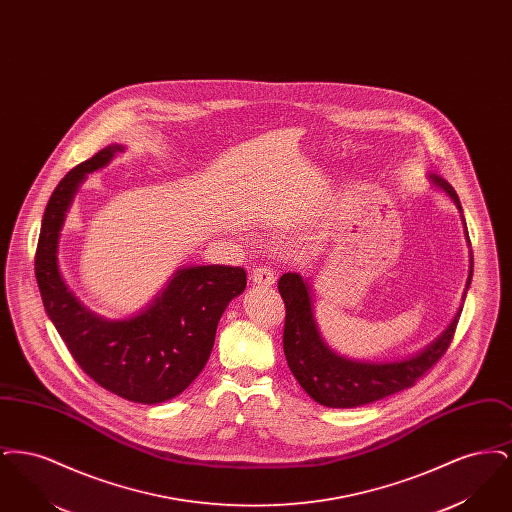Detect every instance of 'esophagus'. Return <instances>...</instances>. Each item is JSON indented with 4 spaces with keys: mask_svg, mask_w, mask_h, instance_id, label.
<instances>
[{
    "mask_svg": "<svg viewBox=\"0 0 512 512\" xmlns=\"http://www.w3.org/2000/svg\"><path fill=\"white\" fill-rule=\"evenodd\" d=\"M274 280H276V276H274V272L268 267L255 268V270L251 272V282L257 284V286H265V288H268V286L274 284Z\"/></svg>",
    "mask_w": 512,
    "mask_h": 512,
    "instance_id": "obj_1",
    "label": "esophagus"
}]
</instances>
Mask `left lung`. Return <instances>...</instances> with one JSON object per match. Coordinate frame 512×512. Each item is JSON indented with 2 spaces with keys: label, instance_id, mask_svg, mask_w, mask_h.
I'll list each match as a JSON object with an SVG mask.
<instances>
[{
  "label": "left lung",
  "instance_id": "8db88e82",
  "mask_svg": "<svg viewBox=\"0 0 512 512\" xmlns=\"http://www.w3.org/2000/svg\"><path fill=\"white\" fill-rule=\"evenodd\" d=\"M428 180L449 195L457 205L461 217L463 207L453 186L438 174H428ZM466 228V224H464ZM468 240V232H466ZM470 244V240H468ZM474 259L470 251V272L466 280L464 297L472 282ZM278 292L286 303V324H284V355L299 386L307 391L317 403L330 409H353L380 401L397 391L414 386L432 366L438 363L453 340L457 322L461 318L463 305L451 324L439 334L436 340L428 343L422 351L407 359L397 361H357L336 353L320 336L313 297L307 280L297 272H286L278 280Z\"/></svg>",
  "mask_w": 512,
  "mask_h": 512
}]
</instances>
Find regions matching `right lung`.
I'll use <instances>...</instances> for the list:
<instances>
[{"instance_id": "obj_1", "label": "right lung", "mask_w": 512, "mask_h": 512, "mask_svg": "<svg viewBox=\"0 0 512 512\" xmlns=\"http://www.w3.org/2000/svg\"><path fill=\"white\" fill-rule=\"evenodd\" d=\"M124 151L103 147L76 165L53 190L36 249V280L49 320L74 361L101 388L122 399L157 405L186 390L213 351L220 317L244 292L242 267L178 268L144 311L128 318H103L86 309L59 270V236L78 186Z\"/></svg>"}]
</instances>
